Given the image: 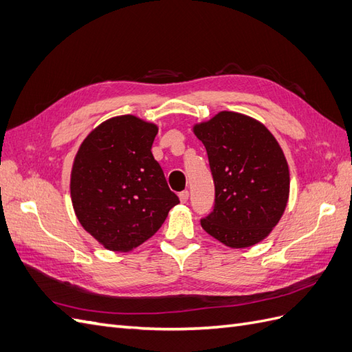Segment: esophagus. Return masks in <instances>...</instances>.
I'll use <instances>...</instances> for the list:
<instances>
[{"mask_svg": "<svg viewBox=\"0 0 352 352\" xmlns=\"http://www.w3.org/2000/svg\"><path fill=\"white\" fill-rule=\"evenodd\" d=\"M188 198H189V192H188V190H182V192L179 194V199L182 201V202H186Z\"/></svg>", "mask_w": 352, "mask_h": 352, "instance_id": "34e87169", "label": "esophagus"}]
</instances>
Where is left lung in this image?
Returning <instances> with one entry per match:
<instances>
[{
    "label": "left lung",
    "instance_id": "left-lung-1",
    "mask_svg": "<svg viewBox=\"0 0 352 352\" xmlns=\"http://www.w3.org/2000/svg\"><path fill=\"white\" fill-rule=\"evenodd\" d=\"M194 133L206 146L216 188L202 229L230 248L267 238L289 198V167L279 142L263 123L235 111L194 124Z\"/></svg>",
    "mask_w": 352,
    "mask_h": 352
}]
</instances>
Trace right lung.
I'll return each mask as SVG.
<instances>
[{
    "mask_svg": "<svg viewBox=\"0 0 352 352\" xmlns=\"http://www.w3.org/2000/svg\"><path fill=\"white\" fill-rule=\"evenodd\" d=\"M157 132V124L136 116L111 117L85 138L74 157V214L110 251L140 247L179 204L151 153Z\"/></svg>",
    "mask_w": 352,
    "mask_h": 352,
    "instance_id": "add662e5",
    "label": "right lung"
}]
</instances>
